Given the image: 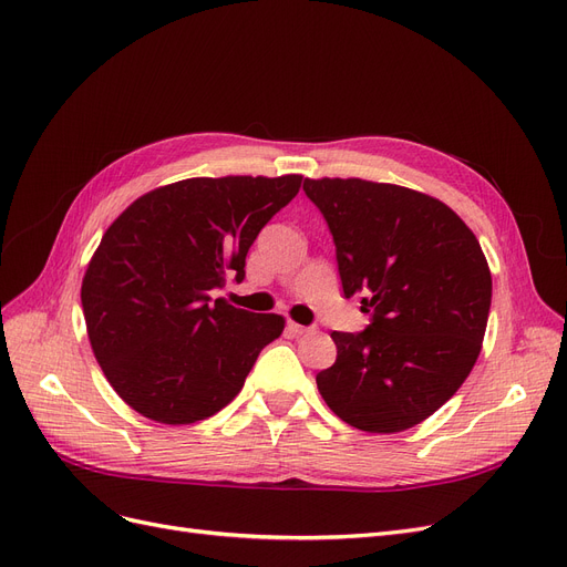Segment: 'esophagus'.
<instances>
[{
  "label": "esophagus",
  "mask_w": 567,
  "mask_h": 567,
  "mask_svg": "<svg viewBox=\"0 0 567 567\" xmlns=\"http://www.w3.org/2000/svg\"><path fill=\"white\" fill-rule=\"evenodd\" d=\"M288 332L290 334H296V337H302V334H311L313 332V328H309V326H300V323H292V321H288Z\"/></svg>",
  "instance_id": "obj_1"
}]
</instances>
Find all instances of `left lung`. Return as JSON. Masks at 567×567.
I'll list each match as a JSON object with an SVG mask.
<instances>
[{"label": "left lung", "mask_w": 567, "mask_h": 567, "mask_svg": "<svg viewBox=\"0 0 567 567\" xmlns=\"http://www.w3.org/2000/svg\"><path fill=\"white\" fill-rule=\"evenodd\" d=\"M323 214L344 298L370 313L332 332L316 374L330 410L365 433H400L454 395L482 351L491 271L477 237L444 202L362 178H305Z\"/></svg>", "instance_id": "1"}]
</instances>
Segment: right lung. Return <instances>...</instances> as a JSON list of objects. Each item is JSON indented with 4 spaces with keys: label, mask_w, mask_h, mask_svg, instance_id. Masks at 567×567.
Segmentation results:
<instances>
[{
    "label": "right lung",
    "mask_w": 567,
    "mask_h": 567,
    "mask_svg": "<svg viewBox=\"0 0 567 567\" xmlns=\"http://www.w3.org/2000/svg\"><path fill=\"white\" fill-rule=\"evenodd\" d=\"M300 184L298 174L186 178L142 195L111 223L81 305L100 368L134 412L195 423L241 391L284 319L214 296L228 277L244 279L248 248Z\"/></svg>",
    "instance_id": "add662e5"
}]
</instances>
